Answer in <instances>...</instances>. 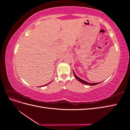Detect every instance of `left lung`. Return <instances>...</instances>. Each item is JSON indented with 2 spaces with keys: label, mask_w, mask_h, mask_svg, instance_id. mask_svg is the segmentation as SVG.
I'll return each mask as SVG.
<instances>
[{
  "label": "left lung",
  "mask_w": 130,
  "mask_h": 130,
  "mask_svg": "<svg viewBox=\"0 0 130 130\" xmlns=\"http://www.w3.org/2000/svg\"><path fill=\"white\" fill-rule=\"evenodd\" d=\"M73 73H74V76H75V78H76L77 80H78V81H79L80 82H81V83H83V84H86V85H95L98 84L100 83V82H99V83H88V82H86V81H85V80H82V79L79 78V77H78V76H77V75H76V74H75V73H74V70H73Z\"/></svg>",
  "instance_id": "obj_1"
}]
</instances>
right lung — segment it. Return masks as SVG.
I'll return each instance as SVG.
<instances>
[{
  "instance_id": "add662e5",
  "label": "right lung",
  "mask_w": 130,
  "mask_h": 130,
  "mask_svg": "<svg viewBox=\"0 0 130 130\" xmlns=\"http://www.w3.org/2000/svg\"><path fill=\"white\" fill-rule=\"evenodd\" d=\"M50 83H51V82H50ZM47 84H46V85H47ZM43 86H44V85H43Z\"/></svg>"
}]
</instances>
